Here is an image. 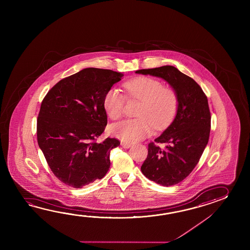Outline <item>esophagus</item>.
<instances>
[{"label": "esophagus", "mask_w": 250, "mask_h": 250, "mask_svg": "<svg viewBox=\"0 0 250 250\" xmlns=\"http://www.w3.org/2000/svg\"><path fill=\"white\" fill-rule=\"evenodd\" d=\"M121 145H122V146H123V147H124V148H129V147L131 146V144L126 143V142H122V143H121Z\"/></svg>", "instance_id": "1"}]
</instances>
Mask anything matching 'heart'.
Masks as SVG:
<instances>
[{
  "label": "heart",
  "instance_id": "obj_1",
  "mask_svg": "<svg viewBox=\"0 0 250 250\" xmlns=\"http://www.w3.org/2000/svg\"><path fill=\"white\" fill-rule=\"evenodd\" d=\"M126 96L141 102L136 119H128L112 127V133L125 142H138L151 135L154 127L162 129L175 118L179 108V96L170 86L158 80L138 77L124 83ZM126 96L116 88H110L104 97V106L112 121L123 117Z\"/></svg>",
  "mask_w": 250,
  "mask_h": 250
}]
</instances>
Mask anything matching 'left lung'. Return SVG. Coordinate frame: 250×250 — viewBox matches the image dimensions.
Listing matches in <instances>:
<instances>
[{
	"mask_svg": "<svg viewBox=\"0 0 250 250\" xmlns=\"http://www.w3.org/2000/svg\"><path fill=\"white\" fill-rule=\"evenodd\" d=\"M166 80L178 93L179 108L176 117L156 143L148 144V154L141 171L150 181L162 186L176 185L190 174L198 164L209 140L211 113L208 97L200 85L173 66L137 70Z\"/></svg>",
	"mask_w": 250,
	"mask_h": 250,
	"instance_id": "1",
	"label": "left lung"
}]
</instances>
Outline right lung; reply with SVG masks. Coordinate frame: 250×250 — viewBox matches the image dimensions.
I'll use <instances>...</instances> for the list:
<instances>
[{
    "label": "right lung",
    "mask_w": 250,
    "mask_h": 250,
    "mask_svg": "<svg viewBox=\"0 0 250 250\" xmlns=\"http://www.w3.org/2000/svg\"><path fill=\"white\" fill-rule=\"evenodd\" d=\"M124 75L87 68L60 80L42 99L37 136L54 176L75 188L100 180L110 168L117 138L97 142L107 125L104 97Z\"/></svg>",
    "instance_id": "1"
}]
</instances>
